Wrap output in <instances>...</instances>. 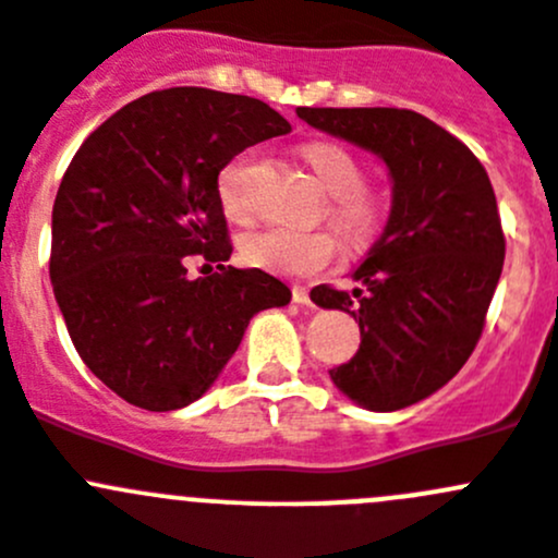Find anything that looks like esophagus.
Masks as SVG:
<instances>
[{
	"mask_svg": "<svg viewBox=\"0 0 558 558\" xmlns=\"http://www.w3.org/2000/svg\"><path fill=\"white\" fill-rule=\"evenodd\" d=\"M291 296H294V303L311 305V294H308V289H305V286H294V289H291Z\"/></svg>",
	"mask_w": 558,
	"mask_h": 558,
	"instance_id": "34e87169",
	"label": "esophagus"
}]
</instances>
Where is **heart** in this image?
<instances>
[{
    "label": "heart",
    "mask_w": 558,
    "mask_h": 558,
    "mask_svg": "<svg viewBox=\"0 0 558 558\" xmlns=\"http://www.w3.org/2000/svg\"><path fill=\"white\" fill-rule=\"evenodd\" d=\"M303 159L327 192L325 217L352 242L372 236L383 222V201L363 184V161L341 143L305 145ZM253 173V154L231 159L217 175V197L231 220L247 222L253 215L247 184ZM242 253L253 267L283 275H316L336 264L338 239L330 231L294 233L283 228H264L244 236Z\"/></svg>",
    "instance_id": "1"
}]
</instances>
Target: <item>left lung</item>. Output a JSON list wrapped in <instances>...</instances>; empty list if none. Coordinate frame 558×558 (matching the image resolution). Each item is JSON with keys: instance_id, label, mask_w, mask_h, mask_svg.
Wrapping results in <instances>:
<instances>
[{"instance_id": "1", "label": "left lung", "mask_w": 558, "mask_h": 558, "mask_svg": "<svg viewBox=\"0 0 558 558\" xmlns=\"http://www.w3.org/2000/svg\"><path fill=\"white\" fill-rule=\"evenodd\" d=\"M314 129L374 150L393 179L383 236L355 269L361 289L311 300L361 325V350L330 368L352 402L390 413L444 388L476 350L507 239L487 170L465 143L413 109L296 107Z\"/></svg>"}]
</instances>
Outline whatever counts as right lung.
<instances>
[{"label": "right lung", "mask_w": 558, "mask_h": 558, "mask_svg": "<svg viewBox=\"0 0 558 558\" xmlns=\"http://www.w3.org/2000/svg\"><path fill=\"white\" fill-rule=\"evenodd\" d=\"M291 126L250 96L170 87L107 118L68 165L51 211L49 275L85 366L129 404L186 408L220 377L250 319L291 300L233 244L217 175ZM186 254L220 274L190 281Z\"/></svg>", "instance_id": "obj_1"}]
</instances>
